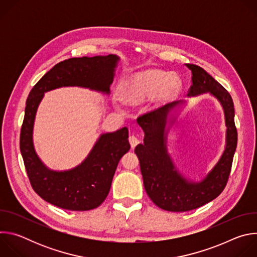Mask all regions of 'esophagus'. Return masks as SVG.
Wrapping results in <instances>:
<instances>
[{
  "instance_id": "obj_1",
  "label": "esophagus",
  "mask_w": 257,
  "mask_h": 257,
  "mask_svg": "<svg viewBox=\"0 0 257 257\" xmlns=\"http://www.w3.org/2000/svg\"><path fill=\"white\" fill-rule=\"evenodd\" d=\"M129 142H130V144H131V148L134 150L135 146H136L140 141H139V139H138L136 136L132 135V136L129 137Z\"/></svg>"
}]
</instances>
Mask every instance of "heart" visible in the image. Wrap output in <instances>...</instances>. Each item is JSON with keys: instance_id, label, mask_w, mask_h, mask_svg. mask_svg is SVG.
Masks as SVG:
<instances>
[{"instance_id": "b5f03b06", "label": "heart", "mask_w": 257, "mask_h": 257, "mask_svg": "<svg viewBox=\"0 0 257 257\" xmlns=\"http://www.w3.org/2000/svg\"><path fill=\"white\" fill-rule=\"evenodd\" d=\"M181 80L158 69L146 70L129 77L123 84L122 95L129 103H139L153 96L156 104H163L178 95Z\"/></svg>"}]
</instances>
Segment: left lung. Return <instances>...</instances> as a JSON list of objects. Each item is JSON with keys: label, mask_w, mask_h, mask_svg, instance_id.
I'll return each mask as SVG.
<instances>
[{"label": "left lung", "mask_w": 257, "mask_h": 257, "mask_svg": "<svg viewBox=\"0 0 257 257\" xmlns=\"http://www.w3.org/2000/svg\"><path fill=\"white\" fill-rule=\"evenodd\" d=\"M192 73L188 96L209 92L222 103L227 126V145L214 168L200 182H189L175 168L167 153L165 128L171 109L180 103H167L137 118L144 131L143 144L135 148L140 163L144 189L153 202L168 211H188L216 198L225 189L237 148L234 103L230 93L201 67L186 64Z\"/></svg>", "instance_id": "1"}]
</instances>
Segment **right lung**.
<instances>
[{"instance_id": "1", "label": "right lung", "mask_w": 257, "mask_h": 257, "mask_svg": "<svg viewBox=\"0 0 257 257\" xmlns=\"http://www.w3.org/2000/svg\"><path fill=\"white\" fill-rule=\"evenodd\" d=\"M118 61L116 55L65 60L47 72L28 94L20 152L33 190L51 204L69 210H89L99 206L111 189L119 161L130 150L128 128L102 134L81 165L56 172L42 163L33 148L36 109L45 92L62 86H81L108 93Z\"/></svg>"}]
</instances>
